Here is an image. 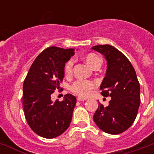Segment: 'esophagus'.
I'll use <instances>...</instances> for the list:
<instances>
[{"mask_svg": "<svg viewBox=\"0 0 154 154\" xmlns=\"http://www.w3.org/2000/svg\"><path fill=\"white\" fill-rule=\"evenodd\" d=\"M85 100H86V99L85 98H82V97H77V101H85Z\"/></svg>", "mask_w": 154, "mask_h": 154, "instance_id": "esophagus-1", "label": "esophagus"}]
</instances>
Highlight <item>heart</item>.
<instances>
[{
  "label": "heart",
  "mask_w": 154,
  "mask_h": 154,
  "mask_svg": "<svg viewBox=\"0 0 154 154\" xmlns=\"http://www.w3.org/2000/svg\"><path fill=\"white\" fill-rule=\"evenodd\" d=\"M85 61L93 69L98 67L101 65V59L99 57L94 53H88L84 56ZM72 65H73V60H69L65 63L64 67V72L65 75H69L72 72ZM95 85L89 81H82L79 80L75 82L71 85L70 89L74 94L81 97H87L92 94L93 89H94Z\"/></svg>",
  "instance_id": "heart-1"
}]
</instances>
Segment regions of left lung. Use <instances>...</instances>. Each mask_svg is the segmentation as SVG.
Returning a JSON list of instances; mask_svg holds the SVG:
<instances>
[{"instance_id":"8db88e82","label":"left lung","mask_w":154,"mask_h":154,"mask_svg":"<svg viewBox=\"0 0 154 154\" xmlns=\"http://www.w3.org/2000/svg\"><path fill=\"white\" fill-rule=\"evenodd\" d=\"M92 49L107 60L106 75L100 89L102 96L111 97L106 107L99 103L94 121L107 134H122L134 122L141 103L136 72L128 58L112 45H100Z\"/></svg>"}]
</instances>
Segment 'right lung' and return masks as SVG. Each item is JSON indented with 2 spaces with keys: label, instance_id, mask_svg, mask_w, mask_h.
<instances>
[{
  "label": "right lung",
  "instance_id": "1",
  "mask_svg": "<svg viewBox=\"0 0 154 154\" xmlns=\"http://www.w3.org/2000/svg\"><path fill=\"white\" fill-rule=\"evenodd\" d=\"M73 55V49L47 48L35 59L23 84L25 119L32 131L45 138L60 136L72 120L76 97L66 94L62 101L53 102L51 94L60 89L65 63Z\"/></svg>",
  "mask_w": 154,
  "mask_h": 154
}]
</instances>
